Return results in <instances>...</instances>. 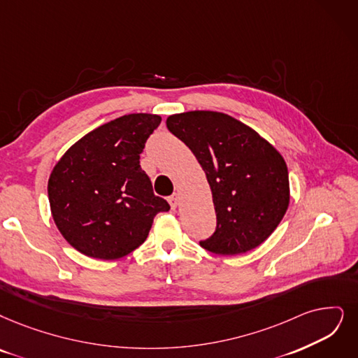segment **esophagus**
<instances>
[{
  "label": "esophagus",
  "mask_w": 358,
  "mask_h": 358,
  "mask_svg": "<svg viewBox=\"0 0 358 358\" xmlns=\"http://www.w3.org/2000/svg\"><path fill=\"white\" fill-rule=\"evenodd\" d=\"M169 203H170V206H171V208H176L178 207V204H179V195L178 194H173V195H170L169 196Z\"/></svg>",
  "instance_id": "obj_1"
}]
</instances>
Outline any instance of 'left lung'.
<instances>
[{"instance_id":"1","label":"left lung","mask_w":358,"mask_h":358,"mask_svg":"<svg viewBox=\"0 0 358 358\" xmlns=\"http://www.w3.org/2000/svg\"><path fill=\"white\" fill-rule=\"evenodd\" d=\"M166 124L194 152L211 187L217 226L199 245L235 255L263 244L289 206L282 155L251 127L223 113H180Z\"/></svg>"}]
</instances>
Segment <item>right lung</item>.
Returning a JSON list of instances; mask_svg holds the SVG:
<instances>
[{"instance_id":"add662e5","label":"right lung","mask_w":358,"mask_h":358,"mask_svg":"<svg viewBox=\"0 0 358 358\" xmlns=\"http://www.w3.org/2000/svg\"><path fill=\"white\" fill-rule=\"evenodd\" d=\"M157 114H126L79 139L55 164L48 199L59 231L79 252L116 260L148 236L164 198L141 169V152L159 127Z\"/></svg>"}]
</instances>
